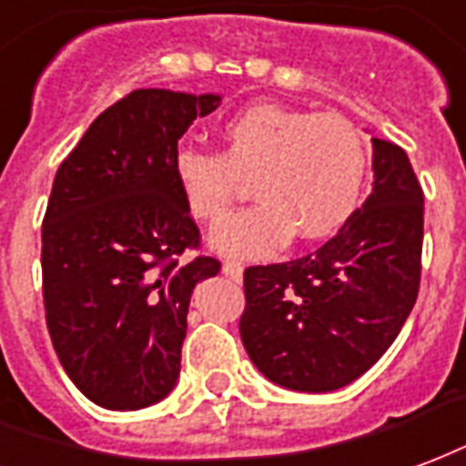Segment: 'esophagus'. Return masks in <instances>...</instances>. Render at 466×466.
<instances>
[{"instance_id": "obj_1", "label": "esophagus", "mask_w": 466, "mask_h": 466, "mask_svg": "<svg viewBox=\"0 0 466 466\" xmlns=\"http://www.w3.org/2000/svg\"><path fill=\"white\" fill-rule=\"evenodd\" d=\"M223 275L230 278V280H243V266L236 263V260H226L223 263Z\"/></svg>"}]
</instances>
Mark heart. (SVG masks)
I'll use <instances>...</instances> for the list:
<instances>
[{
	"mask_svg": "<svg viewBox=\"0 0 466 466\" xmlns=\"http://www.w3.org/2000/svg\"><path fill=\"white\" fill-rule=\"evenodd\" d=\"M223 154L181 146L173 176L196 220H218L250 178L253 206L210 233L223 256H270L293 233L318 240L340 230L358 210L368 181V146L355 124L270 101L250 104L223 124Z\"/></svg>",
	"mask_w": 466,
	"mask_h": 466,
	"instance_id": "b5f03b06",
	"label": "heart"
}]
</instances>
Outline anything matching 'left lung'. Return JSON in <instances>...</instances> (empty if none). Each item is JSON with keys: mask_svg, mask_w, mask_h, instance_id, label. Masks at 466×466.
I'll use <instances>...</instances> for the list:
<instances>
[{"mask_svg": "<svg viewBox=\"0 0 466 466\" xmlns=\"http://www.w3.org/2000/svg\"><path fill=\"white\" fill-rule=\"evenodd\" d=\"M365 203L315 253L246 270L240 338L263 375L295 392H332L365 375L417 300L424 196L400 146L372 138Z\"/></svg>", "mask_w": 466, "mask_h": 466, "instance_id": "obj_1", "label": "left lung"}]
</instances>
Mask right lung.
Wrapping results in <instances>:
<instances>
[{"mask_svg":"<svg viewBox=\"0 0 466 466\" xmlns=\"http://www.w3.org/2000/svg\"><path fill=\"white\" fill-rule=\"evenodd\" d=\"M220 94L138 89L108 106L56 171L42 226L46 328L59 362L91 402L144 410L181 372L193 288L216 258L181 260L198 228L173 156Z\"/></svg>","mask_w":466,"mask_h":466,"instance_id":"right-lung-1","label":"right lung"}]
</instances>
